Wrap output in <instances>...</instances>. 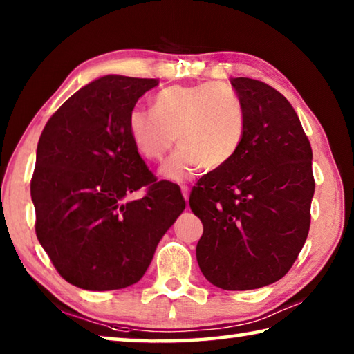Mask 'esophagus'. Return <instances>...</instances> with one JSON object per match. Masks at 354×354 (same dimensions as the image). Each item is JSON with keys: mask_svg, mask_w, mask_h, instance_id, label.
Wrapping results in <instances>:
<instances>
[{"mask_svg": "<svg viewBox=\"0 0 354 354\" xmlns=\"http://www.w3.org/2000/svg\"><path fill=\"white\" fill-rule=\"evenodd\" d=\"M181 192H183V196H184L185 203H187V201H189V194H190L189 187H185V185H183V187H181Z\"/></svg>", "mask_w": 354, "mask_h": 354, "instance_id": "34e87169", "label": "esophagus"}]
</instances>
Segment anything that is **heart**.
Returning a JSON list of instances; mask_svg holds the SVG:
<instances>
[{"instance_id": "heart-1", "label": "heart", "mask_w": 354, "mask_h": 354, "mask_svg": "<svg viewBox=\"0 0 354 354\" xmlns=\"http://www.w3.org/2000/svg\"><path fill=\"white\" fill-rule=\"evenodd\" d=\"M128 134L148 160H160L179 148L160 167V176L185 183L203 167L215 170L230 162L245 134L243 106L223 84L165 87L153 100V112L134 107L128 113Z\"/></svg>"}]
</instances>
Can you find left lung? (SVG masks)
Here are the masks:
<instances>
[{
  "instance_id": "8db88e82",
  "label": "left lung",
  "mask_w": 354,
  "mask_h": 354,
  "mask_svg": "<svg viewBox=\"0 0 354 354\" xmlns=\"http://www.w3.org/2000/svg\"><path fill=\"white\" fill-rule=\"evenodd\" d=\"M245 134L230 162L190 194L201 220L196 261L209 283L251 290L277 283L306 242L314 196L313 149L292 104L266 82L231 77Z\"/></svg>"
}]
</instances>
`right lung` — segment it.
<instances>
[{
	"label": "right lung",
	"mask_w": 354,
	"mask_h": 354,
	"mask_svg": "<svg viewBox=\"0 0 354 354\" xmlns=\"http://www.w3.org/2000/svg\"><path fill=\"white\" fill-rule=\"evenodd\" d=\"M159 80L106 75L59 107L37 145L31 198L35 232L59 274L80 289L136 284L185 209L175 184L153 179L127 120ZM149 185L147 195L131 193Z\"/></svg>",
	"instance_id": "add662e5"
}]
</instances>
